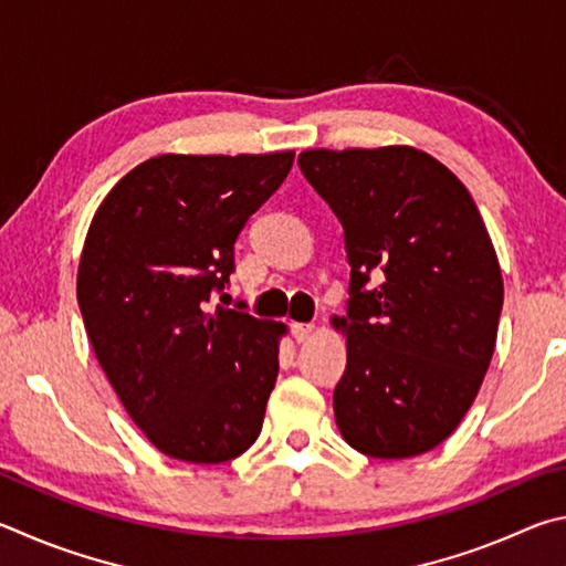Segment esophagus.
<instances>
[{
    "mask_svg": "<svg viewBox=\"0 0 566 566\" xmlns=\"http://www.w3.org/2000/svg\"><path fill=\"white\" fill-rule=\"evenodd\" d=\"M313 331H315L313 323H293V338L298 343H308Z\"/></svg>",
    "mask_w": 566,
    "mask_h": 566,
    "instance_id": "obj_1",
    "label": "esophagus"
}]
</instances>
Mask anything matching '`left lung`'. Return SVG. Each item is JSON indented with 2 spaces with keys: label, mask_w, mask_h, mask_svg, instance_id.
<instances>
[{
  "label": "left lung",
  "mask_w": 566,
  "mask_h": 566,
  "mask_svg": "<svg viewBox=\"0 0 566 566\" xmlns=\"http://www.w3.org/2000/svg\"><path fill=\"white\" fill-rule=\"evenodd\" d=\"M298 166L343 223L350 263L348 315L333 318L348 338L338 430L380 460L438 448L478 398L504 301L478 206L412 146L313 148Z\"/></svg>",
  "instance_id": "8db88e82"
}]
</instances>
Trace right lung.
Instances as JSON below:
<instances>
[{"label": "right lung", "mask_w": 566, "mask_h": 566, "mask_svg": "<svg viewBox=\"0 0 566 566\" xmlns=\"http://www.w3.org/2000/svg\"><path fill=\"white\" fill-rule=\"evenodd\" d=\"M293 156L148 158L88 226L76 275L86 335L126 412L168 458L228 462L261 434L285 325L211 298Z\"/></svg>", "instance_id": "add662e5"}]
</instances>
